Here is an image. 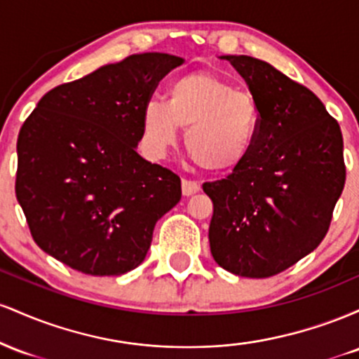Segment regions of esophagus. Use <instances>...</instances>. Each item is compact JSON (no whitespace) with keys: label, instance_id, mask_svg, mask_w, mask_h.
<instances>
[{"label":"esophagus","instance_id":"1","mask_svg":"<svg viewBox=\"0 0 359 359\" xmlns=\"http://www.w3.org/2000/svg\"><path fill=\"white\" fill-rule=\"evenodd\" d=\"M201 191V185L196 180H189V179H182V194L184 196H194Z\"/></svg>","mask_w":359,"mask_h":359}]
</instances>
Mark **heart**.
<instances>
[{"label": "heart", "instance_id": "1", "mask_svg": "<svg viewBox=\"0 0 359 359\" xmlns=\"http://www.w3.org/2000/svg\"><path fill=\"white\" fill-rule=\"evenodd\" d=\"M259 109L253 96L217 74L197 71L170 84L167 102L148 101L142 114L143 143L162 156L185 130V150L199 167L228 172L248 158L258 135Z\"/></svg>", "mask_w": 359, "mask_h": 359}]
</instances>
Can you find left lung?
Returning a JSON list of instances; mask_svg holds the SVG:
<instances>
[{
    "mask_svg": "<svg viewBox=\"0 0 359 359\" xmlns=\"http://www.w3.org/2000/svg\"><path fill=\"white\" fill-rule=\"evenodd\" d=\"M240 72L259 109L248 158L205 182L214 212L212 258L238 277H273L324 240L344 189L343 135L319 97L269 62L221 55Z\"/></svg>",
    "mask_w": 359,
    "mask_h": 359,
    "instance_id": "left-lung-1",
    "label": "left lung"
}]
</instances>
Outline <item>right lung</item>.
<instances>
[{
	"mask_svg": "<svg viewBox=\"0 0 359 359\" xmlns=\"http://www.w3.org/2000/svg\"><path fill=\"white\" fill-rule=\"evenodd\" d=\"M184 59L135 53L48 90L16 142L15 192L36 245L71 269L123 275L147 257L180 179L138 155L142 114Z\"/></svg>",
	"mask_w": 359,
	"mask_h": 359,
	"instance_id": "obj_1",
	"label": "right lung"
}]
</instances>
